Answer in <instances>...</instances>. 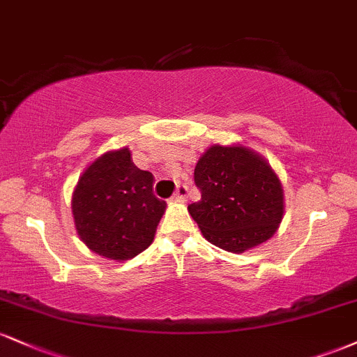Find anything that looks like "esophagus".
I'll return each mask as SVG.
<instances>
[{
    "instance_id": "34e87169",
    "label": "esophagus",
    "mask_w": 357,
    "mask_h": 357,
    "mask_svg": "<svg viewBox=\"0 0 357 357\" xmlns=\"http://www.w3.org/2000/svg\"><path fill=\"white\" fill-rule=\"evenodd\" d=\"M186 198H188V186H184V184H179L178 190H176L174 199H176V202H186Z\"/></svg>"
}]
</instances>
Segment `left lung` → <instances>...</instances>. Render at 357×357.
Wrapping results in <instances>:
<instances>
[{"instance_id": "8db88e82", "label": "left lung", "mask_w": 357, "mask_h": 357, "mask_svg": "<svg viewBox=\"0 0 357 357\" xmlns=\"http://www.w3.org/2000/svg\"><path fill=\"white\" fill-rule=\"evenodd\" d=\"M202 199L188 206L210 243L243 253L275 235L284 218V188L267 159L247 146L213 144L195 167Z\"/></svg>"}]
</instances>
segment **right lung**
<instances>
[{"instance_id": "right-lung-1", "label": "right lung", "mask_w": 357, "mask_h": 357, "mask_svg": "<svg viewBox=\"0 0 357 357\" xmlns=\"http://www.w3.org/2000/svg\"><path fill=\"white\" fill-rule=\"evenodd\" d=\"M153 186L154 176L134 165L129 147L107 151L85 167L72 195L73 223L85 247L117 261L144 252L166 211Z\"/></svg>"}]
</instances>
